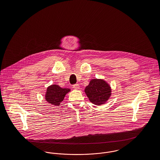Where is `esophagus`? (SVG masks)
Segmentation results:
<instances>
[{
	"instance_id": "1",
	"label": "esophagus",
	"mask_w": 160,
	"mask_h": 160,
	"mask_svg": "<svg viewBox=\"0 0 160 160\" xmlns=\"http://www.w3.org/2000/svg\"><path fill=\"white\" fill-rule=\"evenodd\" d=\"M72 88H73L74 89H79V88H80V86H79V85L78 84H74V85L72 86Z\"/></svg>"
}]
</instances>
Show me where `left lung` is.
<instances>
[{"label": "left lung", "instance_id": "8db88e82", "mask_svg": "<svg viewBox=\"0 0 160 160\" xmlns=\"http://www.w3.org/2000/svg\"><path fill=\"white\" fill-rule=\"evenodd\" d=\"M85 92L92 103L100 105L108 100L111 95V89L103 80L94 79L86 88Z\"/></svg>", "mask_w": 160, "mask_h": 160}]
</instances>
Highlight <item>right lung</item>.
Returning a JSON list of instances; mask_svg holds the SVG:
<instances>
[{
  "label": "right lung",
  "mask_w": 160,
  "mask_h": 160,
  "mask_svg": "<svg viewBox=\"0 0 160 160\" xmlns=\"http://www.w3.org/2000/svg\"><path fill=\"white\" fill-rule=\"evenodd\" d=\"M69 91V89L62 88L59 86L53 84L47 89L46 100L52 105H60V102L63 100L65 95Z\"/></svg>",
  "instance_id": "right-lung-1"
}]
</instances>
